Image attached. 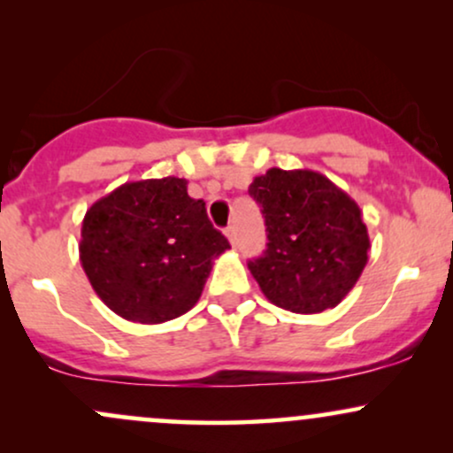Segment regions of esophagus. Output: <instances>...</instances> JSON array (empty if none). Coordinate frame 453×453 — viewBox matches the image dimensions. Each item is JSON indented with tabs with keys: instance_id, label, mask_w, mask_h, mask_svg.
<instances>
[{
	"instance_id": "esophagus-1",
	"label": "esophagus",
	"mask_w": 453,
	"mask_h": 453,
	"mask_svg": "<svg viewBox=\"0 0 453 453\" xmlns=\"http://www.w3.org/2000/svg\"><path fill=\"white\" fill-rule=\"evenodd\" d=\"M226 236H227V241H230L232 247H236V230H234V226L226 227Z\"/></svg>"
}]
</instances>
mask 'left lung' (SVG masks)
<instances>
[{
    "mask_svg": "<svg viewBox=\"0 0 453 453\" xmlns=\"http://www.w3.org/2000/svg\"><path fill=\"white\" fill-rule=\"evenodd\" d=\"M249 196L268 232L264 256L249 262L264 296L292 313L334 309L368 262L360 206L313 170L270 168L253 179Z\"/></svg>",
    "mask_w": 453,
    "mask_h": 453,
    "instance_id": "1",
    "label": "left lung"
}]
</instances>
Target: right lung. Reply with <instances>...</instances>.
<instances>
[{"mask_svg": "<svg viewBox=\"0 0 453 453\" xmlns=\"http://www.w3.org/2000/svg\"><path fill=\"white\" fill-rule=\"evenodd\" d=\"M230 242L204 200L176 176L126 183L87 211L81 264L108 309L136 324L180 317L200 300L212 259Z\"/></svg>", "mask_w": 453, "mask_h": 453, "instance_id": "obj_1", "label": "right lung"}]
</instances>
